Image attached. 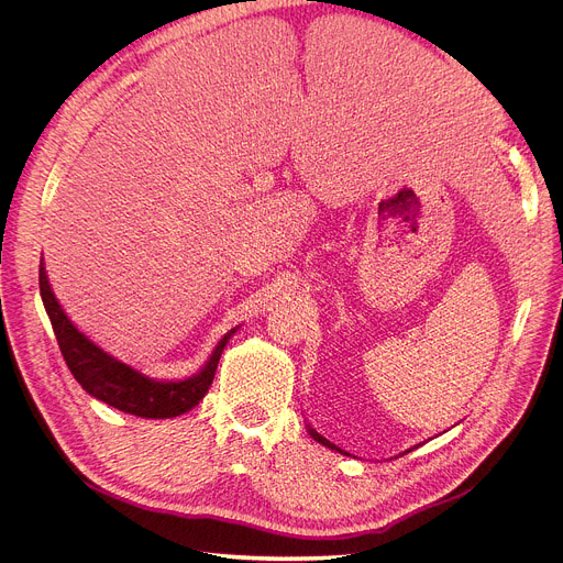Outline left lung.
<instances>
[{
	"label": "left lung",
	"mask_w": 563,
	"mask_h": 563,
	"mask_svg": "<svg viewBox=\"0 0 563 563\" xmlns=\"http://www.w3.org/2000/svg\"><path fill=\"white\" fill-rule=\"evenodd\" d=\"M307 430H309V434H311V439H313V441H318V443H323V445H325V448H332V450H336V452H341V454H347V452H343V450H341V448H339V445H334V443H330V441H328V439H325V437H320V434H318V432H316V430H313V428H307ZM408 452H410V450H408Z\"/></svg>",
	"instance_id": "left-lung-1"
}]
</instances>
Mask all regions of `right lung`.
<instances>
[{
    "mask_svg": "<svg viewBox=\"0 0 563 563\" xmlns=\"http://www.w3.org/2000/svg\"><path fill=\"white\" fill-rule=\"evenodd\" d=\"M40 294L59 352L75 380L102 404L142 419H174L196 408L209 391L220 354L235 332L233 328L220 339L207 365L196 376L185 380H155L100 350L70 323L48 285L44 263H40Z\"/></svg>",
    "mask_w": 563,
    "mask_h": 563,
    "instance_id": "add662e5",
    "label": "right lung"
}]
</instances>
